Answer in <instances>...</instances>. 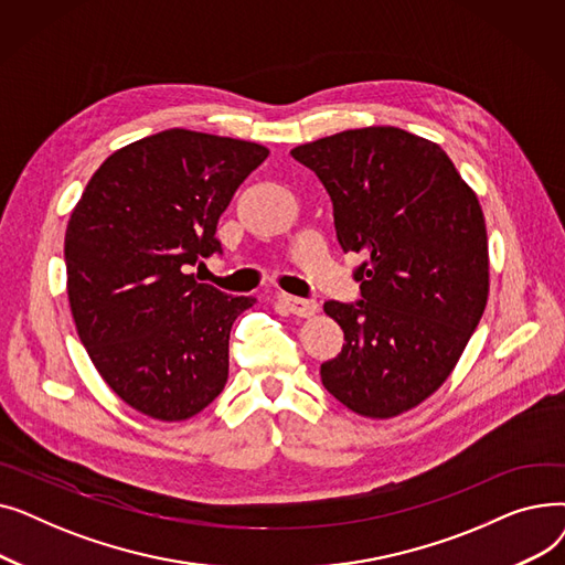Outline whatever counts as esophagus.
I'll return each mask as SVG.
<instances>
[{"label":"esophagus","instance_id":"1","mask_svg":"<svg viewBox=\"0 0 565 565\" xmlns=\"http://www.w3.org/2000/svg\"><path fill=\"white\" fill-rule=\"evenodd\" d=\"M281 302L292 316H300V318H311L318 311V305L313 300H305V298H290V295H284Z\"/></svg>","mask_w":565,"mask_h":565}]
</instances>
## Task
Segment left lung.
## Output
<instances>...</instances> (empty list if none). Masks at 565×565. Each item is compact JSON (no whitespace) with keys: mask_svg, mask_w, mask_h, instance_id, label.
<instances>
[{"mask_svg":"<svg viewBox=\"0 0 565 565\" xmlns=\"http://www.w3.org/2000/svg\"><path fill=\"white\" fill-rule=\"evenodd\" d=\"M334 207L337 241L362 254V300L324 302L343 348L320 364L324 390L352 412L387 419L449 377L486 311L488 233L477 194L449 156L392 126L295 146Z\"/></svg>","mask_w":565,"mask_h":565,"instance_id":"left-lung-1","label":"left lung"}]
</instances>
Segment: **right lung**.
<instances>
[{"label":"right lung","instance_id":"add662e5","mask_svg":"<svg viewBox=\"0 0 565 565\" xmlns=\"http://www.w3.org/2000/svg\"><path fill=\"white\" fill-rule=\"evenodd\" d=\"M265 146L171 128L111 153L66 228L68 302L111 392L160 422L211 405L228 377L233 320L256 300L188 275Z\"/></svg>","mask_w":565,"mask_h":565}]
</instances>
